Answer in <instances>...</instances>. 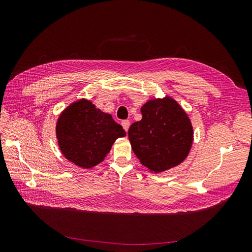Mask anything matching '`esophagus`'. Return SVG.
<instances>
[{
    "label": "esophagus",
    "mask_w": 252,
    "mask_h": 252,
    "mask_svg": "<svg viewBox=\"0 0 252 252\" xmlns=\"http://www.w3.org/2000/svg\"><path fill=\"white\" fill-rule=\"evenodd\" d=\"M122 126H123V128H124V130L127 132V130H128V128H129V126H130V122L129 121H122Z\"/></svg>",
    "instance_id": "1"
}]
</instances>
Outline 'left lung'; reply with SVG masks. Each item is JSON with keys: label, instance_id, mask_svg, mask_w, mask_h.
Segmentation results:
<instances>
[{"label": "left lung", "instance_id": "obj_1", "mask_svg": "<svg viewBox=\"0 0 252 252\" xmlns=\"http://www.w3.org/2000/svg\"><path fill=\"white\" fill-rule=\"evenodd\" d=\"M142 120L129 127L134 155L150 172L159 173L182 164L193 143L190 118L173 97L152 98L141 107Z\"/></svg>", "mask_w": 252, "mask_h": 252}]
</instances>
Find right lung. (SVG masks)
<instances>
[{"instance_id":"add662e5","label":"right lung","mask_w":252,"mask_h":252,"mask_svg":"<svg viewBox=\"0 0 252 252\" xmlns=\"http://www.w3.org/2000/svg\"><path fill=\"white\" fill-rule=\"evenodd\" d=\"M56 135L59 148L69 162L84 169L102 163L113 143L126 132L109 113L86 98L71 103L61 112Z\"/></svg>"}]
</instances>
